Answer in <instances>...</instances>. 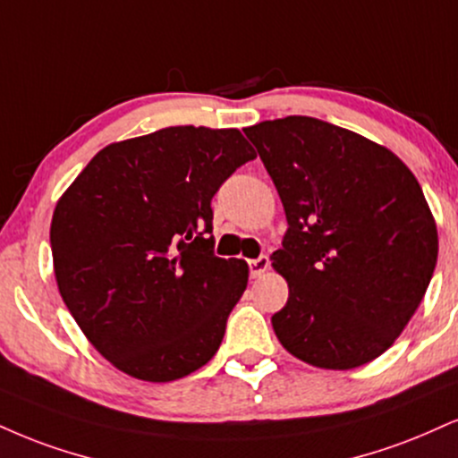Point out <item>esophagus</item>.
I'll list each match as a JSON object with an SVG mask.
<instances>
[{
	"label": "esophagus",
	"instance_id": "34e87169",
	"mask_svg": "<svg viewBox=\"0 0 458 458\" xmlns=\"http://www.w3.org/2000/svg\"><path fill=\"white\" fill-rule=\"evenodd\" d=\"M268 267H271V260H268V256H260V258H256V260H250L251 277L253 279L262 277V275L268 271Z\"/></svg>",
	"mask_w": 458,
	"mask_h": 458
}]
</instances>
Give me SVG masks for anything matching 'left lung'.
<instances>
[{"label":"left lung","instance_id":"8db88e82","mask_svg":"<svg viewBox=\"0 0 458 458\" xmlns=\"http://www.w3.org/2000/svg\"><path fill=\"white\" fill-rule=\"evenodd\" d=\"M288 219L273 268L290 296L271 318L307 365L345 371L384 354L420 305L437 225L411 170L386 147L313 117L245 130Z\"/></svg>","mask_w":458,"mask_h":458}]
</instances>
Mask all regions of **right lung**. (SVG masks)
<instances>
[{
	"label": "right lung",
	"instance_id": "add662e5",
	"mask_svg": "<svg viewBox=\"0 0 458 458\" xmlns=\"http://www.w3.org/2000/svg\"><path fill=\"white\" fill-rule=\"evenodd\" d=\"M253 157L239 130L176 125L104 147L59 198V294L119 371L173 382L219 350L250 268L213 253L211 200Z\"/></svg>",
	"mask_w": 458,
	"mask_h": 458
}]
</instances>
